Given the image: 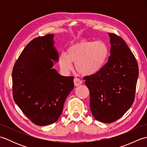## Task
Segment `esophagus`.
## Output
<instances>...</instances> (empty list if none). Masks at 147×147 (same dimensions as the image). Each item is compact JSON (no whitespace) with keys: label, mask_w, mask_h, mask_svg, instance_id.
<instances>
[{"label":"esophagus","mask_w":147,"mask_h":147,"mask_svg":"<svg viewBox=\"0 0 147 147\" xmlns=\"http://www.w3.org/2000/svg\"><path fill=\"white\" fill-rule=\"evenodd\" d=\"M82 83V81L80 80L79 78H75L74 79V86H79Z\"/></svg>","instance_id":"34e87169"}]
</instances>
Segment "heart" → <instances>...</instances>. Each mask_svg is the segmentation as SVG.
Listing matches in <instances>:
<instances>
[{"label": "heart", "mask_w": 147, "mask_h": 147, "mask_svg": "<svg viewBox=\"0 0 147 147\" xmlns=\"http://www.w3.org/2000/svg\"><path fill=\"white\" fill-rule=\"evenodd\" d=\"M109 55V47L104 42L82 40L69 47L67 54H60L59 64L64 72H68L73 67L72 63L76 64V69L80 74L90 76L104 68Z\"/></svg>", "instance_id": "b5f03b06"}]
</instances>
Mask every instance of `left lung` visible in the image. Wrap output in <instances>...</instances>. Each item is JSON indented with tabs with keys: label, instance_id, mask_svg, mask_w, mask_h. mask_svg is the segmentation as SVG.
<instances>
[{
	"label": "left lung",
	"instance_id": "8db88e82",
	"mask_svg": "<svg viewBox=\"0 0 147 147\" xmlns=\"http://www.w3.org/2000/svg\"><path fill=\"white\" fill-rule=\"evenodd\" d=\"M111 55L104 68L84 77L90 91V110L95 119L111 123L126 113L135 100L138 65L123 38L109 33Z\"/></svg>",
	"mask_w": 147,
	"mask_h": 147
}]
</instances>
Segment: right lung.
I'll use <instances>...</instances> for the list:
<instances>
[{"instance_id":"right-lung-1","label":"right lung","mask_w":147,"mask_h":147,"mask_svg":"<svg viewBox=\"0 0 147 147\" xmlns=\"http://www.w3.org/2000/svg\"><path fill=\"white\" fill-rule=\"evenodd\" d=\"M54 35L32 40L16 61L12 73V95L16 104L38 126L55 123L61 115L67 95L74 88L73 76H63L55 69L58 52Z\"/></svg>"}]
</instances>
